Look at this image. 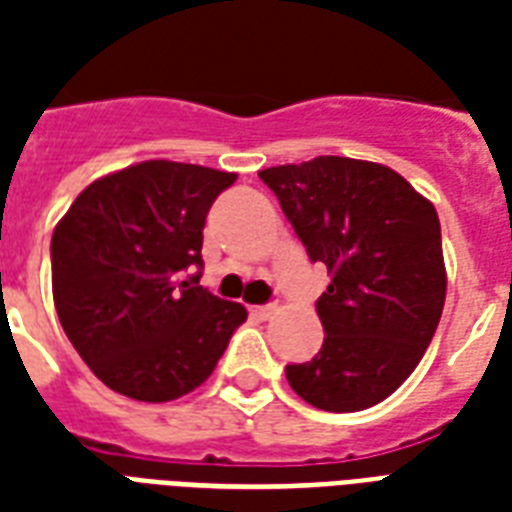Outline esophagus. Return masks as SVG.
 <instances>
[{"label": "esophagus", "instance_id": "1", "mask_svg": "<svg viewBox=\"0 0 512 512\" xmlns=\"http://www.w3.org/2000/svg\"><path fill=\"white\" fill-rule=\"evenodd\" d=\"M249 313H252V316H255V319H260V321L271 319L273 313H276V303H271V305H255V308H249Z\"/></svg>", "mask_w": 512, "mask_h": 512}]
</instances>
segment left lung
Listing matches in <instances>:
<instances>
[{"instance_id":"1","label":"left lung","mask_w":512,"mask_h":512,"mask_svg":"<svg viewBox=\"0 0 512 512\" xmlns=\"http://www.w3.org/2000/svg\"><path fill=\"white\" fill-rule=\"evenodd\" d=\"M313 263L324 345L289 364L297 396L324 412H361L420 364L446 300L436 207L385 164L316 156L260 172Z\"/></svg>"}]
</instances>
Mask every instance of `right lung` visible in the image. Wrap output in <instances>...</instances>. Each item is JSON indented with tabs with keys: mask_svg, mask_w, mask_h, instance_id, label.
<instances>
[{
	"mask_svg": "<svg viewBox=\"0 0 512 512\" xmlns=\"http://www.w3.org/2000/svg\"><path fill=\"white\" fill-rule=\"evenodd\" d=\"M233 172L132 164L84 188L52 233V300L76 353L108 388L162 404L207 380L247 321L199 287L201 231Z\"/></svg>",
	"mask_w": 512,
	"mask_h": 512,
	"instance_id": "add662e5",
	"label": "right lung"
}]
</instances>
